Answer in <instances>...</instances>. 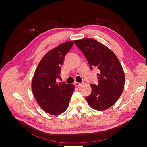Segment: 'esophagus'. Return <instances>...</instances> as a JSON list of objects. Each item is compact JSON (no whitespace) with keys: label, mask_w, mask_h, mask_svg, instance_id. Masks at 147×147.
<instances>
[{"label":"esophagus","mask_w":147,"mask_h":147,"mask_svg":"<svg viewBox=\"0 0 147 147\" xmlns=\"http://www.w3.org/2000/svg\"><path fill=\"white\" fill-rule=\"evenodd\" d=\"M82 84V83H80V82H75V86L76 87H78L79 86H80Z\"/></svg>","instance_id":"obj_1"}]
</instances>
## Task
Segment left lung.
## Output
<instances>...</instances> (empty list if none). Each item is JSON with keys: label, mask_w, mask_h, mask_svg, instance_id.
Segmentation results:
<instances>
[{"label": "left lung", "mask_w": 147, "mask_h": 147, "mask_svg": "<svg viewBox=\"0 0 147 147\" xmlns=\"http://www.w3.org/2000/svg\"><path fill=\"white\" fill-rule=\"evenodd\" d=\"M83 52L90 69H99L98 84H90L91 94L86 97L88 104L97 110H105L112 106L121 95L125 77L122 66L115 53L102 43L92 38L74 42Z\"/></svg>", "instance_id": "obj_1"}]
</instances>
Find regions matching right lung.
<instances>
[{
    "mask_svg": "<svg viewBox=\"0 0 147 147\" xmlns=\"http://www.w3.org/2000/svg\"><path fill=\"white\" fill-rule=\"evenodd\" d=\"M74 45L67 41L49 51L35 71L32 90L40 107L53 115L63 113L67 109L75 90L74 84L57 83L67 53Z\"/></svg>",
    "mask_w": 147,
    "mask_h": 147,
    "instance_id": "obj_1",
    "label": "right lung"
}]
</instances>
